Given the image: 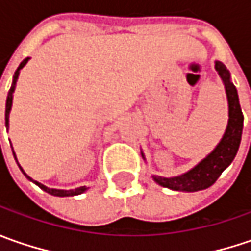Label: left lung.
<instances>
[{
    "mask_svg": "<svg viewBox=\"0 0 251 251\" xmlns=\"http://www.w3.org/2000/svg\"><path fill=\"white\" fill-rule=\"evenodd\" d=\"M215 70L225 85L229 104V120L225 134L215 147V150L186 173L175 177L152 176L162 187H168L176 191H198L208 188L217 181L221 173L232 163V160L236 156L243 131V113L240 109L236 88L230 81V74L226 67L221 61H215Z\"/></svg>",
    "mask_w": 251,
    "mask_h": 251,
    "instance_id": "8db88e82",
    "label": "left lung"
}]
</instances>
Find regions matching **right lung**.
<instances>
[{
    "label": "right lung",
    "instance_id": "obj_1",
    "mask_svg": "<svg viewBox=\"0 0 251 251\" xmlns=\"http://www.w3.org/2000/svg\"><path fill=\"white\" fill-rule=\"evenodd\" d=\"M27 61H29V57H27V58H25L24 61L19 64L18 70H16V71H15V74H14V79H12V85H11V89H9V92H8V96H6V104H5V127H6V128L9 127V111H11V107H12V98H14L12 95H14L15 86H16V81H18V76H19V71H21V70L24 68ZM11 148H12V145H11ZM12 153H14L15 160H16V163H18V159H16V155H15L14 150H12ZM18 166H19L21 172H22L25 176H26V178H27V180L33 181L34 184H36V186H39V187L42 188L43 191L49 193V194H51V196H55V197H71V196H78V194H82V193H85V191L88 190V187H86V186H82V187L75 188V190H58V188L47 187V186H44V184H42V183H39V181L33 180L32 177H29V176H27V175L25 173V170L22 169V166H21L19 163H18Z\"/></svg>",
    "mask_w": 251,
    "mask_h": 251
}]
</instances>
